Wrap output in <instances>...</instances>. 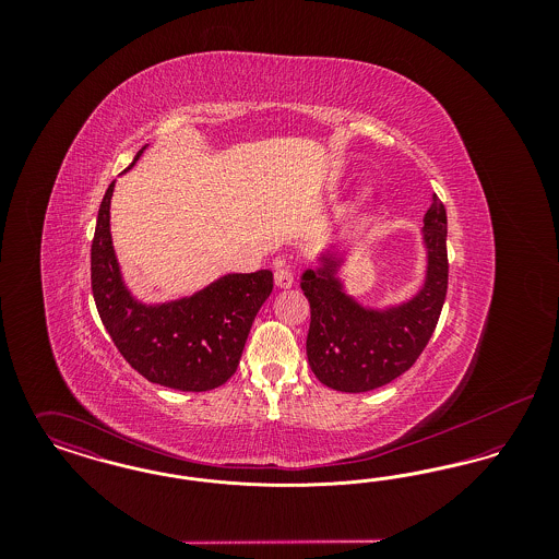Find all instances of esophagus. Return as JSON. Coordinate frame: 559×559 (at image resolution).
Wrapping results in <instances>:
<instances>
[{
    "instance_id": "esophagus-1",
    "label": "esophagus",
    "mask_w": 559,
    "mask_h": 559,
    "mask_svg": "<svg viewBox=\"0 0 559 559\" xmlns=\"http://www.w3.org/2000/svg\"><path fill=\"white\" fill-rule=\"evenodd\" d=\"M274 283H276V287H281V289H289V287H293L295 278H293L292 270L287 266L276 267V272H274Z\"/></svg>"
}]
</instances>
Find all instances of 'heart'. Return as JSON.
<instances>
[{"label":"heart","mask_w":559,"mask_h":559,"mask_svg":"<svg viewBox=\"0 0 559 559\" xmlns=\"http://www.w3.org/2000/svg\"><path fill=\"white\" fill-rule=\"evenodd\" d=\"M369 197H371V192H369V190H360V192H356V194H354V199L349 201V207L362 205L365 201H369Z\"/></svg>","instance_id":"obj_1"}]
</instances>
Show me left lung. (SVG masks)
<instances>
[{
	"label": "left lung",
	"instance_id": "8db88e82",
	"mask_svg": "<svg viewBox=\"0 0 559 559\" xmlns=\"http://www.w3.org/2000/svg\"><path fill=\"white\" fill-rule=\"evenodd\" d=\"M424 281L406 299L372 306L360 301L340 276L347 249H320L317 266L306 267L299 285L312 319L306 340L310 369L331 390L371 392L408 371L427 346L440 319L447 285V210L431 194L421 228Z\"/></svg>",
	"mask_w": 559,
	"mask_h": 559
}]
</instances>
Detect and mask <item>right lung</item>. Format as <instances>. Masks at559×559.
Segmentation results:
<instances>
[{
	"instance_id": "add662e5",
	"label": "right lung",
	"mask_w": 559,
	"mask_h": 559,
	"mask_svg": "<svg viewBox=\"0 0 559 559\" xmlns=\"http://www.w3.org/2000/svg\"><path fill=\"white\" fill-rule=\"evenodd\" d=\"M112 190L115 180L100 203L92 242V293L110 340L135 371L163 388H219L237 372L251 324L272 293V272H228L192 295L142 301L128 287L112 247Z\"/></svg>"
}]
</instances>
